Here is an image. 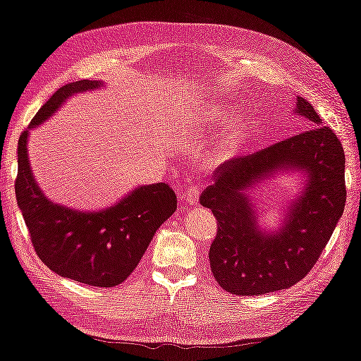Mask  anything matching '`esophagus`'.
<instances>
[{
	"mask_svg": "<svg viewBox=\"0 0 361 361\" xmlns=\"http://www.w3.org/2000/svg\"><path fill=\"white\" fill-rule=\"evenodd\" d=\"M185 201L188 204H191V206L197 204V201H199V188L196 185H191L190 188H188V191L185 195Z\"/></svg>",
	"mask_w": 361,
	"mask_h": 361,
	"instance_id": "34e87169",
	"label": "esophagus"
}]
</instances>
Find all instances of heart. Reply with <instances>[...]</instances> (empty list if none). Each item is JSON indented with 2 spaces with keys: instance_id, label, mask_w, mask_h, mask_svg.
Instances as JSON below:
<instances>
[{
  "instance_id": "1",
  "label": "heart",
  "mask_w": 361,
  "mask_h": 361,
  "mask_svg": "<svg viewBox=\"0 0 361 361\" xmlns=\"http://www.w3.org/2000/svg\"><path fill=\"white\" fill-rule=\"evenodd\" d=\"M224 116H225L224 105L220 104L206 105L195 116V120L186 123V126L183 128L181 131L183 137H190V136H195V134L207 131V129L219 125ZM245 133H246V125L243 118L236 115V113H230V115L225 118L222 131H220L217 149H215L214 157H212L214 162H222V160L227 159L228 155L240 146L241 141H243Z\"/></svg>"
}]
</instances>
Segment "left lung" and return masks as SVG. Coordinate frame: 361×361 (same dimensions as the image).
<instances>
[{
  "label": "left lung",
  "instance_id": "8db88e82",
  "mask_svg": "<svg viewBox=\"0 0 361 361\" xmlns=\"http://www.w3.org/2000/svg\"><path fill=\"white\" fill-rule=\"evenodd\" d=\"M295 113L311 129L257 152L222 164L201 206L217 219L209 250L220 287L233 295H264L288 288L308 274L326 248L345 207V155L342 144L308 100L297 97ZM304 175L300 195L288 207L276 233H262L250 191L274 174Z\"/></svg>",
  "mask_w": 361,
  "mask_h": 361
}]
</instances>
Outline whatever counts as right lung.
Wrapping results in <instances>:
<instances>
[{
	"label": "right lung",
	"instance_id": "right-lung-1",
	"mask_svg": "<svg viewBox=\"0 0 361 361\" xmlns=\"http://www.w3.org/2000/svg\"><path fill=\"white\" fill-rule=\"evenodd\" d=\"M100 87L102 80L85 79L63 85L34 116L29 129L47 121L73 95ZM29 129L19 137L14 186L35 252L58 276L80 283L115 287L125 282L157 228L176 211L175 191L166 183L139 186L100 211H76L53 202L32 173Z\"/></svg>",
	"mask_w": 361,
	"mask_h": 361
}]
</instances>
